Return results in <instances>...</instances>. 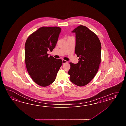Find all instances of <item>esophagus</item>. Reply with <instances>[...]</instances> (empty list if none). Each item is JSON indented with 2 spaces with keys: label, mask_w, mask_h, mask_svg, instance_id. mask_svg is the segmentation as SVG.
Returning <instances> with one entry per match:
<instances>
[{
  "label": "esophagus",
  "mask_w": 126,
  "mask_h": 126,
  "mask_svg": "<svg viewBox=\"0 0 126 126\" xmlns=\"http://www.w3.org/2000/svg\"><path fill=\"white\" fill-rule=\"evenodd\" d=\"M63 64H64V63H67L68 62L67 61H66V60H65L64 59H63Z\"/></svg>",
  "instance_id": "1"
}]
</instances>
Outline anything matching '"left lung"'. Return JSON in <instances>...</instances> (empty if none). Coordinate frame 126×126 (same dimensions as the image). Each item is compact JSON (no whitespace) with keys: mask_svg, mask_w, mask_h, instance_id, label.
<instances>
[{"mask_svg":"<svg viewBox=\"0 0 126 126\" xmlns=\"http://www.w3.org/2000/svg\"><path fill=\"white\" fill-rule=\"evenodd\" d=\"M76 33L75 54L79 57L77 64L70 63L68 74L73 84L86 86L91 81L101 62V45L97 35L87 27L80 25L72 31Z\"/></svg>","mask_w":126,"mask_h":126,"instance_id":"8db88e82","label":"left lung"}]
</instances>
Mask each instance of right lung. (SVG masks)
I'll list each match as a JSON object with an SVG mask.
<instances>
[{"instance_id":"right-lung-1","label":"right lung","mask_w":126,"mask_h":126,"mask_svg":"<svg viewBox=\"0 0 126 126\" xmlns=\"http://www.w3.org/2000/svg\"><path fill=\"white\" fill-rule=\"evenodd\" d=\"M61 31L59 27H41L30 35L25 43L27 72L34 81L41 86L53 83L62 66V59L48 57L47 53L55 48Z\"/></svg>"}]
</instances>
